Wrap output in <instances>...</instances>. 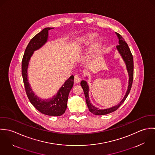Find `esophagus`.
I'll return each mask as SVG.
<instances>
[{
    "mask_svg": "<svg viewBox=\"0 0 155 155\" xmlns=\"http://www.w3.org/2000/svg\"><path fill=\"white\" fill-rule=\"evenodd\" d=\"M74 81L76 84L79 83L81 81V78L79 75H75L74 78Z\"/></svg>",
    "mask_w": 155,
    "mask_h": 155,
    "instance_id": "1",
    "label": "esophagus"
}]
</instances>
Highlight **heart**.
I'll list each match as a JSON object with an SVG mask.
<instances>
[{
	"mask_svg": "<svg viewBox=\"0 0 155 155\" xmlns=\"http://www.w3.org/2000/svg\"><path fill=\"white\" fill-rule=\"evenodd\" d=\"M88 50V55H92L101 47L103 44V38L95 31H88L76 37L72 43L73 48H81L89 44L91 41Z\"/></svg>",
	"mask_w": 155,
	"mask_h": 155,
	"instance_id": "heart-1",
	"label": "heart"
}]
</instances>
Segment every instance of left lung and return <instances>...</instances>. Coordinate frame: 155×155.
<instances>
[{
	"mask_svg": "<svg viewBox=\"0 0 155 155\" xmlns=\"http://www.w3.org/2000/svg\"><path fill=\"white\" fill-rule=\"evenodd\" d=\"M116 35H117V39L119 40V45H117L116 48L121 56L123 61H124L125 65H126V68L127 70L129 76V80H128V89L127 90L126 94L123 98V99L120 101V102L116 105L110 108L107 109H98L94 106L92 105V104L90 101L89 97V88L88 85L87 81L82 80L81 82V85L82 88L84 90L85 98H86V103L88 106L89 110L91 111L92 113L95 114V115H104L109 114L111 112H113L114 111L116 110L120 106V105L125 101L126 98H127L130 90L131 89L132 84H133V75H134V61H133V57L131 52L130 49V48L128 46V44L126 43L124 39L122 38L121 35H120L119 33L115 32ZM88 79V77H87Z\"/></svg>",
	"mask_w": 155,
	"mask_h": 155,
	"instance_id": "left-lung-1",
	"label": "left lung"
}]
</instances>
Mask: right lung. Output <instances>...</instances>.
Masks as SVG:
<instances>
[{"label": "right lung", "instance_id": "right-lung-1", "mask_svg": "<svg viewBox=\"0 0 155 155\" xmlns=\"http://www.w3.org/2000/svg\"><path fill=\"white\" fill-rule=\"evenodd\" d=\"M54 28L47 27L34 36L27 45L22 60V76L25 92L31 104L41 113L53 116H60L66 110L69 92L73 86L74 76L71 75L52 98L42 99L32 91L28 81L27 70L30 60L35 51L39 49L48 40L49 30Z\"/></svg>", "mask_w": 155, "mask_h": 155}]
</instances>
